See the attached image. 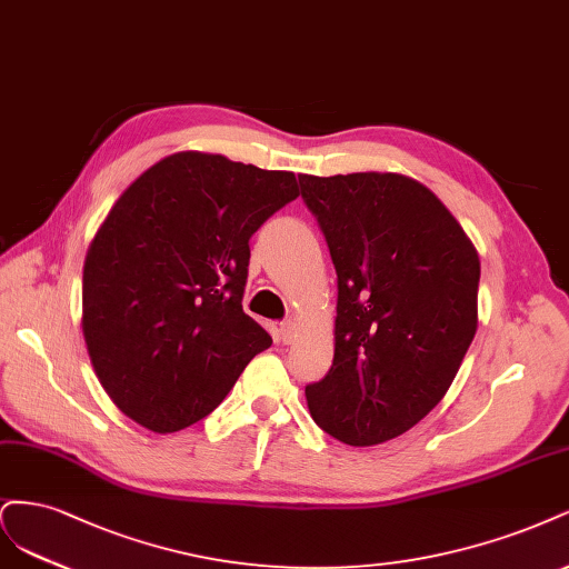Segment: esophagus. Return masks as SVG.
Wrapping results in <instances>:
<instances>
[{
    "instance_id": "obj_1",
    "label": "esophagus",
    "mask_w": 569,
    "mask_h": 569,
    "mask_svg": "<svg viewBox=\"0 0 569 569\" xmlns=\"http://www.w3.org/2000/svg\"><path fill=\"white\" fill-rule=\"evenodd\" d=\"M281 338H283L286 345H290L292 340H296V338H298V323L292 321V319L283 321V323H281Z\"/></svg>"
}]
</instances>
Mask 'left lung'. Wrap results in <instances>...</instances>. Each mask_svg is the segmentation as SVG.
<instances>
[{"label":"left lung","mask_w":569,"mask_h":569,"mask_svg":"<svg viewBox=\"0 0 569 569\" xmlns=\"http://www.w3.org/2000/svg\"><path fill=\"white\" fill-rule=\"evenodd\" d=\"M338 271L333 366L307 385L315 423L373 447L426 418L478 331L480 254L428 187L397 172L300 174Z\"/></svg>","instance_id":"1"}]
</instances>
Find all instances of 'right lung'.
<instances>
[{"label":"right lung","mask_w":569,"mask_h":569,"mask_svg":"<svg viewBox=\"0 0 569 569\" xmlns=\"http://www.w3.org/2000/svg\"><path fill=\"white\" fill-rule=\"evenodd\" d=\"M300 196L296 174L179 151L108 210L82 269V333L113 405L160 435L214 411L271 347L243 311L250 236Z\"/></svg>","instance_id":"1"}]
</instances>
